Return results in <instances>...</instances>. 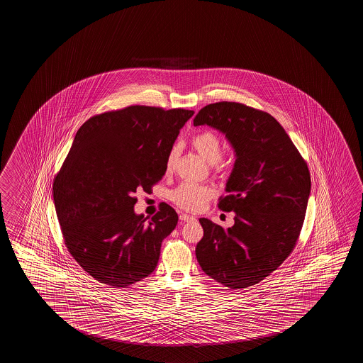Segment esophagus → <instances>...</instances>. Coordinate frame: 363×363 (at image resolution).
<instances>
[{
    "label": "esophagus",
    "instance_id": "1",
    "mask_svg": "<svg viewBox=\"0 0 363 363\" xmlns=\"http://www.w3.org/2000/svg\"><path fill=\"white\" fill-rule=\"evenodd\" d=\"M179 220H181V221H194V220H196V218H195V216H191V215L181 214L179 215Z\"/></svg>",
    "mask_w": 363,
    "mask_h": 363
}]
</instances>
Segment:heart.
Listing matches in <instances>:
<instances>
[{
	"instance_id": "heart-1",
	"label": "heart",
	"mask_w": 363,
	"mask_h": 363,
	"mask_svg": "<svg viewBox=\"0 0 363 363\" xmlns=\"http://www.w3.org/2000/svg\"><path fill=\"white\" fill-rule=\"evenodd\" d=\"M192 145L196 149L197 153L210 164L224 166V162L219 161L223 147L218 134H215L213 131H201L192 138ZM177 155H179V148L174 145L169 149L167 155L166 163H164L167 172L172 171ZM213 196H214V190L210 186L192 184V182H182L171 194L173 202L187 211L200 210Z\"/></svg>"
}]
</instances>
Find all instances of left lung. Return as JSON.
<instances>
[{
    "label": "left lung",
    "mask_w": 363,
    "mask_h": 363,
    "mask_svg": "<svg viewBox=\"0 0 363 363\" xmlns=\"http://www.w3.org/2000/svg\"><path fill=\"white\" fill-rule=\"evenodd\" d=\"M194 125H208L225 135L235 153L220 210L234 211L224 229L202 218L196 245L202 271L230 289L256 285L272 274L295 248L306 213L309 168L279 121L238 102L202 107Z\"/></svg>",
    "instance_id": "1"
}]
</instances>
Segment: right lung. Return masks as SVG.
I'll return each instance as SVG.
<instances>
[{"instance_id": "obj_1", "label": "right lung", "mask_w": 363, "mask_h": 363, "mask_svg": "<svg viewBox=\"0 0 363 363\" xmlns=\"http://www.w3.org/2000/svg\"><path fill=\"white\" fill-rule=\"evenodd\" d=\"M194 113L135 105L78 129L54 179V205L68 252L102 284L128 287L157 267L179 216L167 203L150 219L135 214L134 194L161 181L167 155Z\"/></svg>"}]
</instances>
